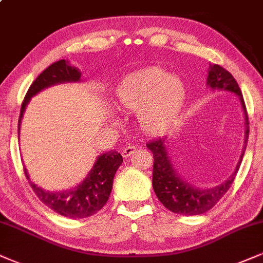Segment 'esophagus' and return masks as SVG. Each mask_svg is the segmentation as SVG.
Returning a JSON list of instances; mask_svg holds the SVG:
<instances>
[{
    "mask_svg": "<svg viewBox=\"0 0 263 263\" xmlns=\"http://www.w3.org/2000/svg\"><path fill=\"white\" fill-rule=\"evenodd\" d=\"M135 150H137V147L133 146V145H128V146L123 147V150H122V156L124 157V158L129 157V156H130V155H132L133 152H134Z\"/></svg>",
    "mask_w": 263,
    "mask_h": 263,
    "instance_id": "34e87169",
    "label": "esophagus"
}]
</instances>
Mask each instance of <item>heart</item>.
Instances as JSON below:
<instances>
[{
	"instance_id": "b5f03b06",
	"label": "heart",
	"mask_w": 263,
	"mask_h": 263,
	"mask_svg": "<svg viewBox=\"0 0 263 263\" xmlns=\"http://www.w3.org/2000/svg\"><path fill=\"white\" fill-rule=\"evenodd\" d=\"M117 101L124 109L139 112V123L148 134H162L176 121L186 99L180 77L151 66L129 73L117 87Z\"/></svg>"
}]
</instances>
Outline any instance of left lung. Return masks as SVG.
Here are the masks:
<instances>
[{
  "mask_svg": "<svg viewBox=\"0 0 263 263\" xmlns=\"http://www.w3.org/2000/svg\"><path fill=\"white\" fill-rule=\"evenodd\" d=\"M207 86L215 91H228L239 97L245 118V139L241 156L231 177L212 187H196L184 180L177 173L167 150V138L156 139L148 142L147 148L154 154V172H152V186L158 200L172 212L184 216H194L205 213L222 199L234 181L242 156L245 154L246 142L249 138V118L240 87L236 80L224 68L218 64H211L207 76Z\"/></svg>",
  "mask_w": 263,
  "mask_h": 263,
  "instance_id": "obj_1",
  "label": "left lung"
}]
</instances>
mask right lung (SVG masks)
Here are the masks:
<instances>
[{
	"mask_svg": "<svg viewBox=\"0 0 263 263\" xmlns=\"http://www.w3.org/2000/svg\"><path fill=\"white\" fill-rule=\"evenodd\" d=\"M80 80H82L80 70L77 67L70 66L66 60L57 61L47 67L32 82L24 97L18 121V133L21 130L23 115L32 96L46 87L62 83H78ZM122 162V155L116 150L105 152L96 158L87 176L78 185L63 191L42 189L34 181H31L27 168H24V173L31 189L48 209L54 211L58 215L69 217V218H85V217L95 215L97 211L106 205L112 191L113 178Z\"/></svg>",
	"mask_w": 263,
	"mask_h": 263,
	"instance_id": "obj_1",
	"label": "right lung"
}]
</instances>
